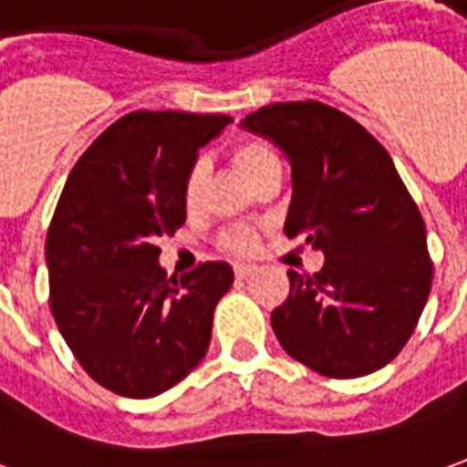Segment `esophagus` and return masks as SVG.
Segmentation results:
<instances>
[{
    "label": "esophagus",
    "instance_id": "esophagus-1",
    "mask_svg": "<svg viewBox=\"0 0 467 467\" xmlns=\"http://www.w3.org/2000/svg\"><path fill=\"white\" fill-rule=\"evenodd\" d=\"M254 272H256V266H252V265H236V276H239V279H246V276H252Z\"/></svg>",
    "mask_w": 467,
    "mask_h": 467
}]
</instances>
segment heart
<instances>
[{"label":"heart","mask_w":467,"mask_h":467,"mask_svg":"<svg viewBox=\"0 0 467 467\" xmlns=\"http://www.w3.org/2000/svg\"><path fill=\"white\" fill-rule=\"evenodd\" d=\"M231 160L234 165L239 167V172L244 178L252 182L259 172H265L266 167L279 165V157L276 152L262 140H241L234 150H231ZM205 180H208V165L205 160H195L185 175V182H182V202H185V211L192 213L201 208L202 191H205ZM228 249L239 254H249L256 249V236L249 234V231H239L228 239Z\"/></svg>","instance_id":"obj_1"}]
</instances>
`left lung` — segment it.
I'll return each instance as SVG.
<instances>
[{
	"instance_id": "obj_1",
	"label": "left lung",
	"mask_w": 467,
	"mask_h": 467,
	"mask_svg": "<svg viewBox=\"0 0 467 467\" xmlns=\"http://www.w3.org/2000/svg\"><path fill=\"white\" fill-rule=\"evenodd\" d=\"M241 130L275 141L292 167L285 234L326 254L289 269L272 327L282 348L330 379L394 361L432 287L427 231L389 152L356 119L320 101L262 106Z\"/></svg>"
}]
</instances>
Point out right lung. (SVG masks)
Instances as JSON below:
<instances>
[{"label": "right lung", "instance_id": "add662e5", "mask_svg": "<svg viewBox=\"0 0 467 467\" xmlns=\"http://www.w3.org/2000/svg\"><path fill=\"white\" fill-rule=\"evenodd\" d=\"M231 121L131 111L67 175L45 244L50 310L86 374L119 397L162 394L208 350L234 269L205 262L180 279L167 276L157 241L185 223V175Z\"/></svg>", "mask_w": 467, "mask_h": 467}]
</instances>
